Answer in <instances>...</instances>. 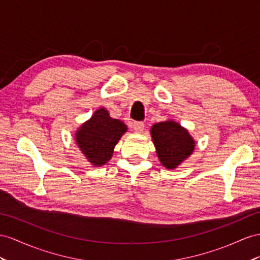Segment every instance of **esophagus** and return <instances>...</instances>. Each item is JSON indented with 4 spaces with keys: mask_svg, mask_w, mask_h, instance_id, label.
<instances>
[{
    "mask_svg": "<svg viewBox=\"0 0 260 260\" xmlns=\"http://www.w3.org/2000/svg\"><path fill=\"white\" fill-rule=\"evenodd\" d=\"M145 124L143 122H135L133 124V129H134L136 133H142L144 131Z\"/></svg>",
    "mask_w": 260,
    "mask_h": 260,
    "instance_id": "1",
    "label": "esophagus"
}]
</instances>
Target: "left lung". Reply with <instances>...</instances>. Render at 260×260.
Returning a JSON list of instances; mask_svg holds the SVG:
<instances>
[{"instance_id": "1", "label": "left lung", "mask_w": 260, "mask_h": 260, "mask_svg": "<svg viewBox=\"0 0 260 260\" xmlns=\"http://www.w3.org/2000/svg\"><path fill=\"white\" fill-rule=\"evenodd\" d=\"M150 134L159 161L167 169H175L194 150L196 142L180 124L168 121L151 126Z\"/></svg>"}]
</instances>
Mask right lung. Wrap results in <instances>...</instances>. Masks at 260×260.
<instances>
[{
  "instance_id": "right-lung-1",
  "label": "right lung",
  "mask_w": 260,
  "mask_h": 260,
  "mask_svg": "<svg viewBox=\"0 0 260 260\" xmlns=\"http://www.w3.org/2000/svg\"><path fill=\"white\" fill-rule=\"evenodd\" d=\"M126 131L127 126L112 118L109 112L101 108L78 128L76 142L89 162L100 167L110 160L115 145Z\"/></svg>"
}]
</instances>
